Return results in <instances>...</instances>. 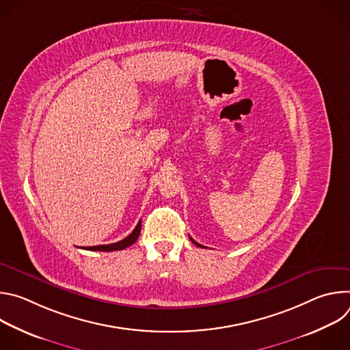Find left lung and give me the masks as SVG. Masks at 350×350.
<instances>
[{
	"instance_id": "8db88e82",
	"label": "left lung",
	"mask_w": 350,
	"mask_h": 350,
	"mask_svg": "<svg viewBox=\"0 0 350 350\" xmlns=\"http://www.w3.org/2000/svg\"><path fill=\"white\" fill-rule=\"evenodd\" d=\"M189 239H191V241H192V243H195V245H196V246H201V247H204V246H202V245H199V243H198V242H196V241H193V239H192V238H189Z\"/></svg>"
}]
</instances>
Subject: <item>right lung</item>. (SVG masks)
<instances>
[{
    "label": "right lung",
    "instance_id": "add662e5",
    "mask_svg": "<svg viewBox=\"0 0 350 350\" xmlns=\"http://www.w3.org/2000/svg\"><path fill=\"white\" fill-rule=\"evenodd\" d=\"M141 232V221H138V224L135 226V228L133 230V232L130 235H127L124 239L115 242V243H109V245H98V246H88L85 249L88 251H99V252H112V251H122V249L129 247L130 245H133L137 239L138 235Z\"/></svg>",
    "mask_w": 350,
    "mask_h": 350
}]
</instances>
